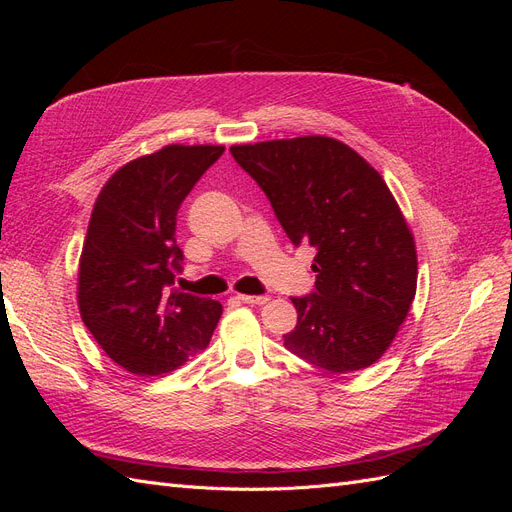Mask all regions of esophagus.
<instances>
[{
    "instance_id": "obj_1",
    "label": "esophagus",
    "mask_w": 512,
    "mask_h": 512,
    "mask_svg": "<svg viewBox=\"0 0 512 512\" xmlns=\"http://www.w3.org/2000/svg\"><path fill=\"white\" fill-rule=\"evenodd\" d=\"M237 297L243 303H250V305H265L269 301L267 294H237Z\"/></svg>"
}]
</instances>
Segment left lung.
<instances>
[{
  "instance_id": "1",
  "label": "left lung",
  "mask_w": 512,
  "mask_h": 512,
  "mask_svg": "<svg viewBox=\"0 0 512 512\" xmlns=\"http://www.w3.org/2000/svg\"><path fill=\"white\" fill-rule=\"evenodd\" d=\"M294 245L316 250L314 290L292 297L284 346L331 374L376 363L416 292L412 232L376 168L329 136L230 147Z\"/></svg>"
}]
</instances>
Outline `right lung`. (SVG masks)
I'll return each instance as SVG.
<instances>
[{
  "instance_id": "add662e5",
  "label": "right lung",
  "mask_w": 512,
  "mask_h": 512,
  "mask_svg": "<svg viewBox=\"0 0 512 512\" xmlns=\"http://www.w3.org/2000/svg\"><path fill=\"white\" fill-rule=\"evenodd\" d=\"M222 145H168L106 181L79 269V307L100 348L136 376H160L203 350L222 316L213 299L175 288L177 211Z\"/></svg>"
}]
</instances>
